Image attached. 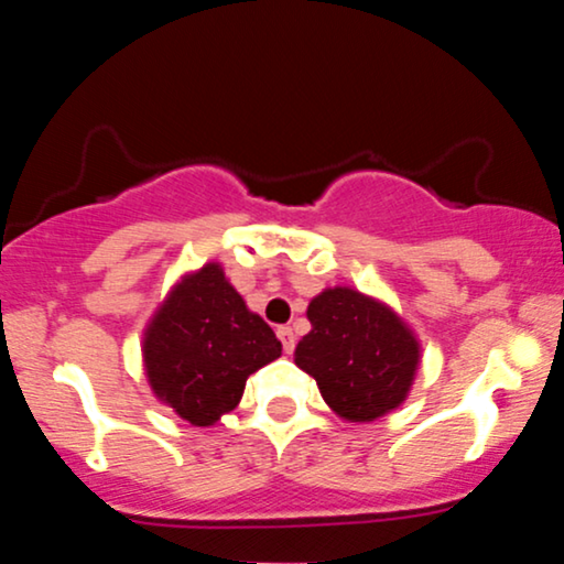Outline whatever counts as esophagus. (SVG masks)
<instances>
[{"label": "esophagus", "instance_id": "obj_1", "mask_svg": "<svg viewBox=\"0 0 564 564\" xmlns=\"http://www.w3.org/2000/svg\"><path fill=\"white\" fill-rule=\"evenodd\" d=\"M278 339H281V345H283V352H294V347H296V336H294V332H291L289 326H278Z\"/></svg>", "mask_w": 564, "mask_h": 564}]
</instances>
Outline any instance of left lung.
Returning a JSON list of instances; mask_svg holds the SVG:
<instances>
[{"label": "left lung", "instance_id": "1", "mask_svg": "<svg viewBox=\"0 0 564 564\" xmlns=\"http://www.w3.org/2000/svg\"><path fill=\"white\" fill-rule=\"evenodd\" d=\"M310 334L294 364L318 381L328 408L345 422H377L411 392L422 345L390 304L349 286L323 289L307 304Z\"/></svg>", "mask_w": 564, "mask_h": 564}]
</instances>
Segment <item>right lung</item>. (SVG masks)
<instances>
[{"label": "right lung", "instance_id": "obj_1", "mask_svg": "<svg viewBox=\"0 0 564 564\" xmlns=\"http://www.w3.org/2000/svg\"><path fill=\"white\" fill-rule=\"evenodd\" d=\"M281 358V341L246 307L219 262L174 283L142 334L148 384L193 426H212L241 403L246 379Z\"/></svg>", "mask_w": 564, "mask_h": 564}]
</instances>
